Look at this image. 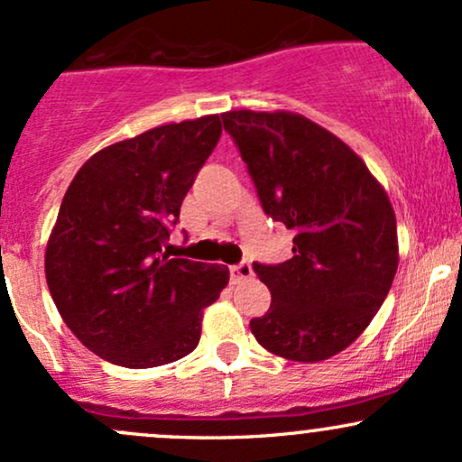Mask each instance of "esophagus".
<instances>
[{
	"instance_id": "esophagus-1",
	"label": "esophagus",
	"mask_w": 462,
	"mask_h": 462,
	"mask_svg": "<svg viewBox=\"0 0 462 462\" xmlns=\"http://www.w3.org/2000/svg\"><path fill=\"white\" fill-rule=\"evenodd\" d=\"M252 276H254V270H252L250 263H239V265L230 267V281L235 282V285H239V282L247 281V278Z\"/></svg>"
}]
</instances>
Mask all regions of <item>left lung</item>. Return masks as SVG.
<instances>
[{
  "mask_svg": "<svg viewBox=\"0 0 462 462\" xmlns=\"http://www.w3.org/2000/svg\"><path fill=\"white\" fill-rule=\"evenodd\" d=\"M263 210L293 232V256L254 263L272 293L250 328L291 362H322L364 333L399 265L397 219L386 190L337 135L293 111L221 114Z\"/></svg>",
  "mask_w": 462,
  "mask_h": 462,
  "instance_id": "obj_1",
  "label": "left lung"
}]
</instances>
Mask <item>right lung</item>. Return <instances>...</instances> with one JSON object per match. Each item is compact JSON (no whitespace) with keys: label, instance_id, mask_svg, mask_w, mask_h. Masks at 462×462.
<instances>
[{"label":"right lung","instance_id":"right-lung-1","mask_svg":"<svg viewBox=\"0 0 462 462\" xmlns=\"http://www.w3.org/2000/svg\"><path fill=\"white\" fill-rule=\"evenodd\" d=\"M221 138L219 116L171 123L94 153L74 175L45 247L60 318L91 353L153 368L195 351L223 265L169 258V227Z\"/></svg>","mask_w":462,"mask_h":462}]
</instances>
